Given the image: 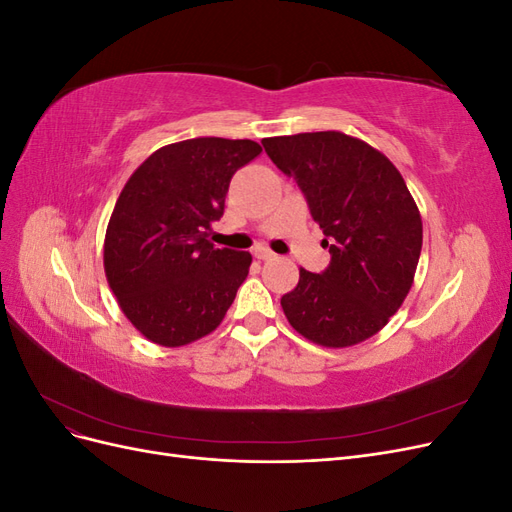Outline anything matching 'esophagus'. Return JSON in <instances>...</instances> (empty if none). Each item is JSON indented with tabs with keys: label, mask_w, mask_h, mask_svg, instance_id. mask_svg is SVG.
<instances>
[{
	"label": "esophagus",
	"mask_w": 512,
	"mask_h": 512,
	"mask_svg": "<svg viewBox=\"0 0 512 512\" xmlns=\"http://www.w3.org/2000/svg\"><path fill=\"white\" fill-rule=\"evenodd\" d=\"M254 256L258 258V260H273L275 258V254L269 250V247H262V245H258L256 250H254Z\"/></svg>",
	"instance_id": "obj_1"
}]
</instances>
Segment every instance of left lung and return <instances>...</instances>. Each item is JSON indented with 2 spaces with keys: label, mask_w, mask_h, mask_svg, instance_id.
<instances>
[{
  "label": "left lung",
  "mask_w": 512,
  "mask_h": 512,
  "mask_svg": "<svg viewBox=\"0 0 512 512\" xmlns=\"http://www.w3.org/2000/svg\"><path fill=\"white\" fill-rule=\"evenodd\" d=\"M267 156L297 181L324 232L331 262L301 269L282 309L309 342L346 348L376 335L408 297L423 222L404 177L371 145L344 132L262 138Z\"/></svg>",
  "instance_id": "8db88e82"
}]
</instances>
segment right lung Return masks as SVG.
<instances>
[{
    "label": "right lung",
    "instance_id": "obj_1",
    "mask_svg": "<svg viewBox=\"0 0 512 512\" xmlns=\"http://www.w3.org/2000/svg\"><path fill=\"white\" fill-rule=\"evenodd\" d=\"M254 141L205 136L166 145L138 166L104 239L106 280L121 312L153 344L177 348L220 327L252 265L213 247L232 175L260 156Z\"/></svg>",
    "mask_w": 512,
    "mask_h": 512
}]
</instances>
